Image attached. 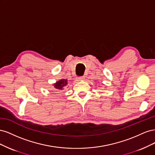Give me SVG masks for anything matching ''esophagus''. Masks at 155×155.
<instances>
[{
  "mask_svg": "<svg viewBox=\"0 0 155 155\" xmlns=\"http://www.w3.org/2000/svg\"><path fill=\"white\" fill-rule=\"evenodd\" d=\"M85 79V76H82V77H81V78H79L78 79V81H83Z\"/></svg>",
  "mask_w": 155,
  "mask_h": 155,
  "instance_id": "esophagus-1",
  "label": "esophagus"
}]
</instances>
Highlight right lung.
I'll return each instance as SVG.
<instances>
[{
  "label": "right lung",
  "instance_id": "add662e5",
  "mask_svg": "<svg viewBox=\"0 0 155 155\" xmlns=\"http://www.w3.org/2000/svg\"><path fill=\"white\" fill-rule=\"evenodd\" d=\"M67 79H63L54 83V87L55 88V90L59 91L60 90H63V89H64V87L67 85Z\"/></svg>",
  "mask_w": 155,
  "mask_h": 155
}]
</instances>
